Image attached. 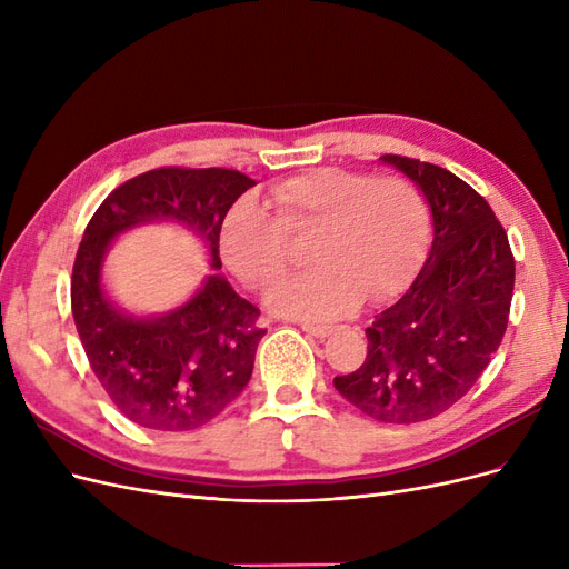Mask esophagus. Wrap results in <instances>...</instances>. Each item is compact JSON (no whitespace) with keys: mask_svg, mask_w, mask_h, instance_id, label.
<instances>
[{"mask_svg":"<svg viewBox=\"0 0 569 569\" xmlns=\"http://www.w3.org/2000/svg\"><path fill=\"white\" fill-rule=\"evenodd\" d=\"M301 330L303 332H308V335H313V337H330L337 327H332V325H313V322H303L301 325Z\"/></svg>","mask_w":569,"mask_h":569,"instance_id":"1","label":"esophagus"}]
</instances>
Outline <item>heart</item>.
<instances>
[{
    "instance_id": "1",
    "label": "heart",
    "mask_w": 569,
    "mask_h": 569,
    "mask_svg": "<svg viewBox=\"0 0 569 569\" xmlns=\"http://www.w3.org/2000/svg\"><path fill=\"white\" fill-rule=\"evenodd\" d=\"M274 213L249 199L220 226V253L251 289H266L289 268L287 234L316 232L311 261L270 289L268 306L291 318L327 320L368 297L387 301L425 263L432 213L422 189L403 176L316 168L272 189Z\"/></svg>"
}]
</instances>
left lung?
I'll use <instances>...</instances> for the list:
<instances>
[{
    "label": "left lung",
    "instance_id": "obj_1",
    "mask_svg": "<svg viewBox=\"0 0 569 569\" xmlns=\"http://www.w3.org/2000/svg\"><path fill=\"white\" fill-rule=\"evenodd\" d=\"M429 201L435 242L416 282L366 330L368 356L335 377L366 416L410 425L437 418L468 393L508 327L515 258L487 199L451 170L385 153Z\"/></svg>",
    "mask_w": 569,
    "mask_h": 569
}]
</instances>
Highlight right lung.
<instances>
[{
    "mask_svg": "<svg viewBox=\"0 0 569 569\" xmlns=\"http://www.w3.org/2000/svg\"><path fill=\"white\" fill-rule=\"evenodd\" d=\"M256 182L228 168L166 166L118 184L84 228L71 278V308L90 368L128 420L159 432H189L226 410L247 387L261 311L209 274L184 306L161 318H132L101 289L111 239L151 220L194 230L220 270V226Z\"/></svg>",
    "mask_w": 569,
    "mask_h": 569,
    "instance_id": "add662e5",
    "label": "right lung"
}]
</instances>
